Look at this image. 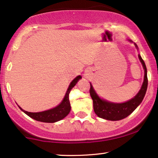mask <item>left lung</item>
I'll return each mask as SVG.
<instances>
[{"label": "left lung", "instance_id": "obj_1", "mask_svg": "<svg viewBox=\"0 0 158 158\" xmlns=\"http://www.w3.org/2000/svg\"><path fill=\"white\" fill-rule=\"evenodd\" d=\"M129 41L132 42V41H131V40H129ZM134 44L135 47L138 49L137 45L135 44ZM139 58L143 65V69H144L143 82L142 84V86H141V89L137 93V95L133 98L131 99L127 102L115 103L109 102L106 100L101 99L95 93V89H93V86L90 84L89 94H90V96L93 101L94 111L98 117L107 119V120H120V119L125 118L127 116L131 114L138 107V106L140 104L141 101H143L146 92H147V85H148V79H147V71L144 61L141 58L140 55H139Z\"/></svg>", "mask_w": 158, "mask_h": 158}]
</instances>
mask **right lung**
Instances as JSON below:
<instances>
[{"label": "right lung", "instance_id": "1", "mask_svg": "<svg viewBox=\"0 0 158 158\" xmlns=\"http://www.w3.org/2000/svg\"><path fill=\"white\" fill-rule=\"evenodd\" d=\"M81 78V76H78L75 78L73 80L70 84L69 88H68L66 93H65L64 98H63L62 102L60 104L53 109H49L44 111H41V112H28L23 110L21 107L19 109L25 113L27 116L31 117L32 119H34L35 120L39 122H43V123H55L59 120H61L65 118L66 116L69 114L70 111H71V104L69 101V93L71 89L76 85L77 81Z\"/></svg>", "mask_w": 158, "mask_h": 158}]
</instances>
